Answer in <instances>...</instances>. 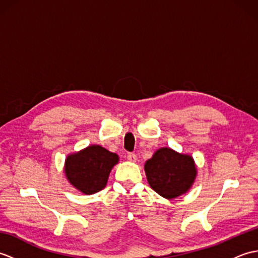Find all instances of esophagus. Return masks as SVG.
<instances>
[{
	"label": "esophagus",
	"mask_w": 258,
	"mask_h": 258,
	"mask_svg": "<svg viewBox=\"0 0 258 258\" xmlns=\"http://www.w3.org/2000/svg\"><path fill=\"white\" fill-rule=\"evenodd\" d=\"M126 157H127V160L131 162H136V160H138V156H136V154H134V153H128Z\"/></svg>",
	"instance_id": "1"
}]
</instances>
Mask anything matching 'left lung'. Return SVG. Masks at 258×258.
Listing matches in <instances>:
<instances>
[{
    "mask_svg": "<svg viewBox=\"0 0 258 258\" xmlns=\"http://www.w3.org/2000/svg\"><path fill=\"white\" fill-rule=\"evenodd\" d=\"M145 173L151 187L165 199L186 193L196 176L193 158L163 147L145 163Z\"/></svg>",
    "mask_w": 258,
    "mask_h": 258,
    "instance_id": "obj_1",
    "label": "left lung"
}]
</instances>
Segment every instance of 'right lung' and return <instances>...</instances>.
<instances>
[{
  "label": "right lung",
  "mask_w": 258,
  "mask_h": 258,
  "mask_svg": "<svg viewBox=\"0 0 258 258\" xmlns=\"http://www.w3.org/2000/svg\"><path fill=\"white\" fill-rule=\"evenodd\" d=\"M117 162L115 153L92 145L68 156L65 174L74 187L84 194H94L105 187L109 172Z\"/></svg>",
  "instance_id": "1"
}]
</instances>
